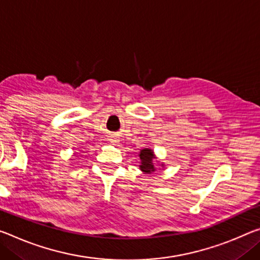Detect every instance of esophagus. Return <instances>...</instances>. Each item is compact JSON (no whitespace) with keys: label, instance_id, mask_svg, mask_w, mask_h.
<instances>
[{"label":"esophagus","instance_id":"esophagus-1","mask_svg":"<svg viewBox=\"0 0 260 260\" xmlns=\"http://www.w3.org/2000/svg\"><path fill=\"white\" fill-rule=\"evenodd\" d=\"M110 141H111V142H112V143H117V142H118V141H117V140H115V139H111V140H110Z\"/></svg>","mask_w":260,"mask_h":260}]
</instances>
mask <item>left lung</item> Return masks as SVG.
<instances>
[{"mask_svg": "<svg viewBox=\"0 0 260 260\" xmlns=\"http://www.w3.org/2000/svg\"><path fill=\"white\" fill-rule=\"evenodd\" d=\"M140 157V170H141L143 174L146 175H151L152 172L156 171L155 168V159H157L156 155L154 154V150L150 149V148H143V149L140 150L139 154ZM158 163V160H157ZM160 167L164 168V163L160 164Z\"/></svg>", "mask_w": 260, "mask_h": 260, "instance_id": "obj_1", "label": "left lung"}]
</instances>
